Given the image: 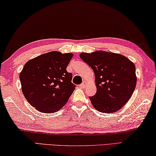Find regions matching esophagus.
<instances>
[{
	"label": "esophagus",
	"instance_id": "1",
	"mask_svg": "<svg viewBox=\"0 0 156 156\" xmlns=\"http://www.w3.org/2000/svg\"><path fill=\"white\" fill-rule=\"evenodd\" d=\"M80 86V88H85V86H86V81H83V82L81 83Z\"/></svg>",
	"mask_w": 156,
	"mask_h": 156
}]
</instances>
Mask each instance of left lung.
Returning <instances> with one entry per match:
<instances>
[{"label":"left lung","mask_w":156,"mask_h":156,"mask_svg":"<svg viewBox=\"0 0 156 156\" xmlns=\"http://www.w3.org/2000/svg\"><path fill=\"white\" fill-rule=\"evenodd\" d=\"M80 56L94 73L97 93L90 97L93 107L103 113L121 109L136 88L134 64L122 55L103 51L81 53Z\"/></svg>","instance_id":"8db88e82"}]
</instances>
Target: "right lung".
I'll list each match as a JSON object with an SVG mask.
<instances>
[{"instance_id":"right-lung-1","label":"right lung","mask_w":156,"mask_h":156,"mask_svg":"<svg viewBox=\"0 0 156 156\" xmlns=\"http://www.w3.org/2000/svg\"><path fill=\"white\" fill-rule=\"evenodd\" d=\"M73 53L51 51L30 59L20 73L22 91L28 102L42 113L59 111L75 89L66 68Z\"/></svg>"}]
</instances>
